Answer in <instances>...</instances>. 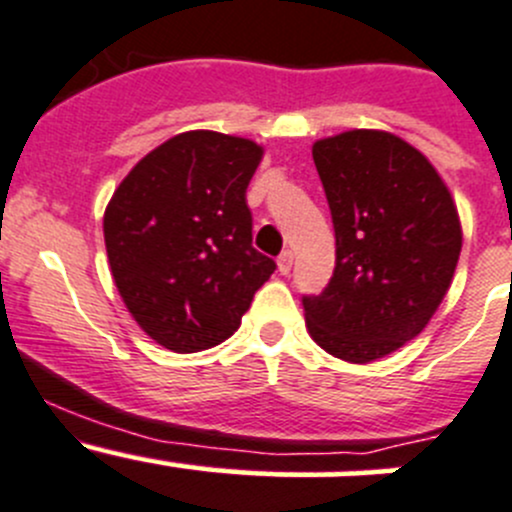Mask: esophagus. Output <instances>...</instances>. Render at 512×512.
Returning <instances> with one entry per match:
<instances>
[{
	"instance_id": "34e87169",
	"label": "esophagus",
	"mask_w": 512,
	"mask_h": 512,
	"mask_svg": "<svg viewBox=\"0 0 512 512\" xmlns=\"http://www.w3.org/2000/svg\"><path fill=\"white\" fill-rule=\"evenodd\" d=\"M291 268H293V254L286 249L281 256H278V271L286 276V273H291Z\"/></svg>"
}]
</instances>
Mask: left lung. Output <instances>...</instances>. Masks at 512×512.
<instances>
[{
  "instance_id": "obj_1",
  "label": "left lung",
  "mask_w": 512,
  "mask_h": 512,
  "mask_svg": "<svg viewBox=\"0 0 512 512\" xmlns=\"http://www.w3.org/2000/svg\"><path fill=\"white\" fill-rule=\"evenodd\" d=\"M336 231V268L303 296L308 333L331 356L371 363L426 328L460 256V221L438 171L386 131L313 144Z\"/></svg>"
}]
</instances>
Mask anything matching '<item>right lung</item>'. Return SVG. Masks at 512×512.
I'll return each mask as SVG.
<instances>
[{
	"mask_svg": "<svg viewBox=\"0 0 512 512\" xmlns=\"http://www.w3.org/2000/svg\"><path fill=\"white\" fill-rule=\"evenodd\" d=\"M261 146L186 131L129 171L104 214L111 276L134 321L176 353L234 336L276 261L251 246L246 186Z\"/></svg>",
	"mask_w": 512,
	"mask_h": 512,
	"instance_id": "right-lung-1",
	"label": "right lung"
}]
</instances>
